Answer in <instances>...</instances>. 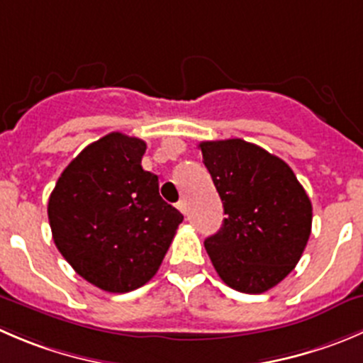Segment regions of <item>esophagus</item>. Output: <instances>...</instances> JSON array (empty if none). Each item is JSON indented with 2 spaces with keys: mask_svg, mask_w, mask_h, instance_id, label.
<instances>
[{
  "mask_svg": "<svg viewBox=\"0 0 363 363\" xmlns=\"http://www.w3.org/2000/svg\"><path fill=\"white\" fill-rule=\"evenodd\" d=\"M175 206H177V209L181 211L182 214H186V202H184V200H179V202L175 203Z\"/></svg>",
  "mask_w": 363,
  "mask_h": 363,
  "instance_id": "esophagus-1",
  "label": "esophagus"
}]
</instances>
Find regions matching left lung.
<instances>
[{"label": "left lung", "mask_w": 363, "mask_h": 363, "mask_svg": "<svg viewBox=\"0 0 363 363\" xmlns=\"http://www.w3.org/2000/svg\"><path fill=\"white\" fill-rule=\"evenodd\" d=\"M199 147L225 213L220 230L203 241L214 269L239 293H266L301 259L311 199L289 164L255 143L232 138Z\"/></svg>", "instance_id": "8db88e82"}]
</instances>
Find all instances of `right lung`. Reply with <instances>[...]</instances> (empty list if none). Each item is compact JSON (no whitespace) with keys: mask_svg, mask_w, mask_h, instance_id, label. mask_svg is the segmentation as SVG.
Here are the masks:
<instances>
[{"mask_svg":"<svg viewBox=\"0 0 363 363\" xmlns=\"http://www.w3.org/2000/svg\"><path fill=\"white\" fill-rule=\"evenodd\" d=\"M147 143L110 133L62 172L48 203L52 239L77 275L108 293H129L157 273L184 220L142 168Z\"/></svg>","mask_w":363,"mask_h":363,"instance_id":"1","label":"right lung"}]
</instances>
